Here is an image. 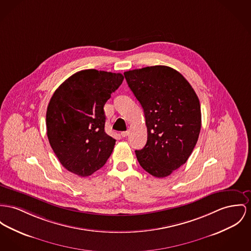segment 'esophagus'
<instances>
[{"label": "esophagus", "instance_id": "esophagus-1", "mask_svg": "<svg viewBox=\"0 0 251 251\" xmlns=\"http://www.w3.org/2000/svg\"><path fill=\"white\" fill-rule=\"evenodd\" d=\"M127 135H128V131H123V132H121V136L124 137V138L126 137Z\"/></svg>", "mask_w": 251, "mask_h": 251}]
</instances>
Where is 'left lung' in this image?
Instances as JSON below:
<instances>
[{"label": "left lung", "mask_w": 251, "mask_h": 251, "mask_svg": "<svg viewBox=\"0 0 251 251\" xmlns=\"http://www.w3.org/2000/svg\"><path fill=\"white\" fill-rule=\"evenodd\" d=\"M125 78L141 103L148 142L135 151L140 166L164 178L187 161L201 130V105L190 84L177 70L154 66L126 71Z\"/></svg>", "instance_id": "obj_1"}]
</instances>
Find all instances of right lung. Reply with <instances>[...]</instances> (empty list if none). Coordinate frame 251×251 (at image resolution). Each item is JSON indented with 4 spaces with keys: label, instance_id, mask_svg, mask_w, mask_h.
Segmentation results:
<instances>
[{
    "label": "right lung",
    "instance_id": "add662e5",
    "mask_svg": "<svg viewBox=\"0 0 251 251\" xmlns=\"http://www.w3.org/2000/svg\"><path fill=\"white\" fill-rule=\"evenodd\" d=\"M124 81L121 73L81 70L52 95L47 110V132L63 167L86 177L103 167L116 140L104 132L103 106Z\"/></svg>",
    "mask_w": 251,
    "mask_h": 251
}]
</instances>
